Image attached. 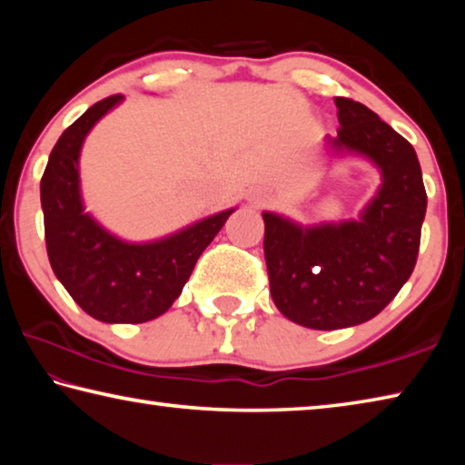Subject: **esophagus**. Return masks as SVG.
<instances>
[{"label":"esophagus","instance_id":"esophagus-1","mask_svg":"<svg viewBox=\"0 0 465 465\" xmlns=\"http://www.w3.org/2000/svg\"><path fill=\"white\" fill-rule=\"evenodd\" d=\"M250 203H252V207H256V209H261V207H266V204L271 203V196L266 194L264 191H256L254 194L250 196Z\"/></svg>","mask_w":465,"mask_h":465}]
</instances>
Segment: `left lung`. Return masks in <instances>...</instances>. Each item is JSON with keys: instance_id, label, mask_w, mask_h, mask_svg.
<instances>
[{"instance_id": "obj_1", "label": "left lung", "mask_w": 465, "mask_h": 465, "mask_svg": "<svg viewBox=\"0 0 465 465\" xmlns=\"http://www.w3.org/2000/svg\"><path fill=\"white\" fill-rule=\"evenodd\" d=\"M332 153H357L381 172L359 219L303 227L264 211L271 295L282 316L313 330L363 324L411 279L427 213L414 147L361 102L338 96Z\"/></svg>"}]
</instances>
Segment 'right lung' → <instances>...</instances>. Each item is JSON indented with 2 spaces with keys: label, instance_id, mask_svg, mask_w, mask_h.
Instances as JSON below:
<instances>
[{
  "label": "right lung",
  "instance_id": "add662e5",
  "mask_svg": "<svg viewBox=\"0 0 465 465\" xmlns=\"http://www.w3.org/2000/svg\"><path fill=\"white\" fill-rule=\"evenodd\" d=\"M119 102L121 94L96 102L63 131L41 180V204L49 262L74 302L106 324H141L172 308L203 250L235 209L143 243L116 238L85 213L80 191L84 139Z\"/></svg>",
  "mask_w": 465,
  "mask_h": 465
}]
</instances>
